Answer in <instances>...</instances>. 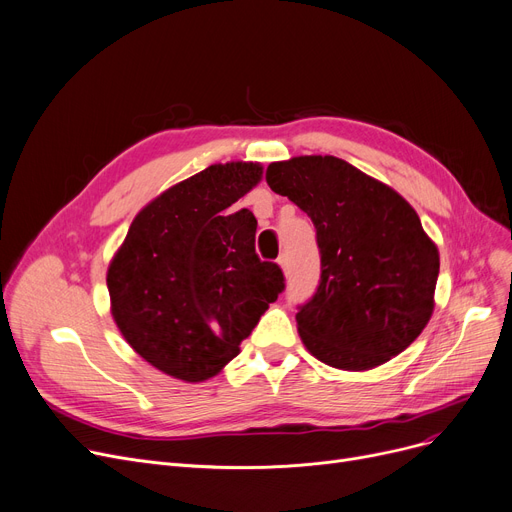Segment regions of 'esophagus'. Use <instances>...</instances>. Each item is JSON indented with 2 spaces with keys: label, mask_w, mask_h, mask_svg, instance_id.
Segmentation results:
<instances>
[{
  "label": "esophagus",
  "mask_w": 512,
  "mask_h": 512,
  "mask_svg": "<svg viewBox=\"0 0 512 512\" xmlns=\"http://www.w3.org/2000/svg\"><path fill=\"white\" fill-rule=\"evenodd\" d=\"M277 262H279V266H281V269L287 273L289 271V260H287V254H281L279 258H277Z\"/></svg>",
  "instance_id": "1"
}]
</instances>
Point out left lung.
Returning a JSON list of instances; mask_svg holds the SVG:
<instances>
[{"instance_id": "8db88e82", "label": "left lung", "mask_w": 512, "mask_h": 512, "mask_svg": "<svg viewBox=\"0 0 512 512\" xmlns=\"http://www.w3.org/2000/svg\"><path fill=\"white\" fill-rule=\"evenodd\" d=\"M266 183L316 229L321 281L298 306L312 356L367 371L404 352L433 312L440 254L400 193L335 156L273 162Z\"/></svg>"}]
</instances>
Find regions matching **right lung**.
<instances>
[{
  "mask_svg": "<svg viewBox=\"0 0 512 512\" xmlns=\"http://www.w3.org/2000/svg\"><path fill=\"white\" fill-rule=\"evenodd\" d=\"M262 166H208L145 206L108 269L112 316L131 348L183 381L214 377L285 289L256 254V218L233 212Z\"/></svg>",
  "mask_w": 512,
  "mask_h": 512,
  "instance_id": "add662e5",
  "label": "right lung"
}]
</instances>
